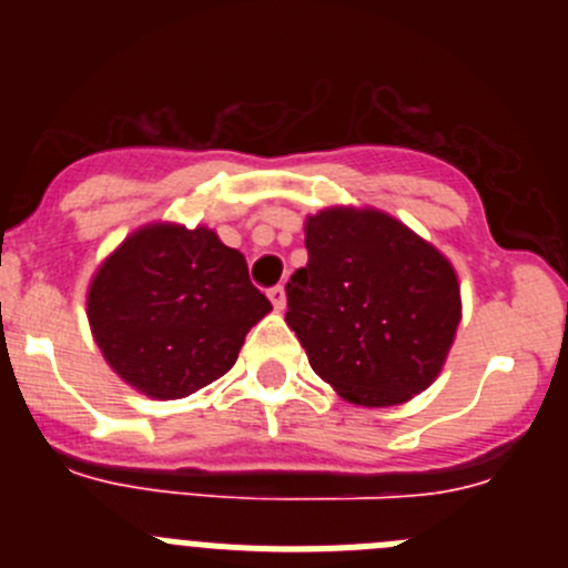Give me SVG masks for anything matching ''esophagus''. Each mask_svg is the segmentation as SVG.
Listing matches in <instances>:
<instances>
[{
	"label": "esophagus",
	"instance_id": "1",
	"mask_svg": "<svg viewBox=\"0 0 568 568\" xmlns=\"http://www.w3.org/2000/svg\"><path fill=\"white\" fill-rule=\"evenodd\" d=\"M268 300H272L274 311H285V288L283 285H274V288H268Z\"/></svg>",
	"mask_w": 568,
	"mask_h": 568
}]
</instances>
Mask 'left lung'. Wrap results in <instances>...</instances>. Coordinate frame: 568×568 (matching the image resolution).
Wrapping results in <instances>:
<instances>
[{
  "label": "left lung",
  "instance_id": "1",
  "mask_svg": "<svg viewBox=\"0 0 568 568\" xmlns=\"http://www.w3.org/2000/svg\"><path fill=\"white\" fill-rule=\"evenodd\" d=\"M305 247L307 266L285 285V321L311 368L343 400L368 409L426 390L462 321L454 263L371 205L311 214Z\"/></svg>",
  "mask_w": 568,
  "mask_h": 568
}]
</instances>
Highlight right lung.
<instances>
[{
	"label": "right lung",
	"mask_w": 568,
	"mask_h": 568,
	"mask_svg": "<svg viewBox=\"0 0 568 568\" xmlns=\"http://www.w3.org/2000/svg\"><path fill=\"white\" fill-rule=\"evenodd\" d=\"M268 311L242 252L205 225L136 227L88 285L90 332L106 365L156 400L186 398L227 374Z\"/></svg>",
	"instance_id": "obj_1"
}]
</instances>
